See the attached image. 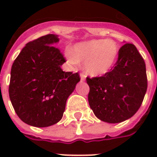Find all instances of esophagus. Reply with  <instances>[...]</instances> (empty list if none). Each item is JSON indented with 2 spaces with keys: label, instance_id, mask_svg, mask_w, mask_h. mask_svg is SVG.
Listing matches in <instances>:
<instances>
[{
  "label": "esophagus",
  "instance_id": "1",
  "mask_svg": "<svg viewBox=\"0 0 157 157\" xmlns=\"http://www.w3.org/2000/svg\"><path fill=\"white\" fill-rule=\"evenodd\" d=\"M80 76H81V81H82V82H84L86 79V75H84L83 73H81V74H80Z\"/></svg>",
  "mask_w": 157,
  "mask_h": 157
}]
</instances>
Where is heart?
I'll list each match as a JSON object with an SVG mask.
<instances>
[{
    "label": "heart",
    "mask_w": 157,
    "mask_h": 157,
    "mask_svg": "<svg viewBox=\"0 0 157 157\" xmlns=\"http://www.w3.org/2000/svg\"><path fill=\"white\" fill-rule=\"evenodd\" d=\"M119 48L113 39H93L75 44L71 53H67L70 63L83 62L87 75L100 76L109 72L118 59Z\"/></svg>",
    "instance_id": "obj_1"
}]
</instances>
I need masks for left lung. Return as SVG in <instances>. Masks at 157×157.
Listing matches in <instances>:
<instances>
[{"mask_svg":"<svg viewBox=\"0 0 157 157\" xmlns=\"http://www.w3.org/2000/svg\"><path fill=\"white\" fill-rule=\"evenodd\" d=\"M88 102L97 118L117 124L131 118L141 106L147 90L144 59L135 45L119 48L115 66L99 77H86Z\"/></svg>","mask_w":157,"mask_h":157,"instance_id":"left-lung-1","label":"left lung"}]
</instances>
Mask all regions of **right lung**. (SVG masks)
I'll list each match as a JSON object with an SVG mask.
<instances>
[{
    "mask_svg": "<svg viewBox=\"0 0 157 157\" xmlns=\"http://www.w3.org/2000/svg\"><path fill=\"white\" fill-rule=\"evenodd\" d=\"M55 34L28 43L13 62L9 97L20 119L34 127H48L63 117L69 96L80 82L78 72H65L64 55L54 46Z\"/></svg>",
    "mask_w": 157,
    "mask_h": 157,
    "instance_id": "1",
    "label": "right lung"
}]
</instances>
